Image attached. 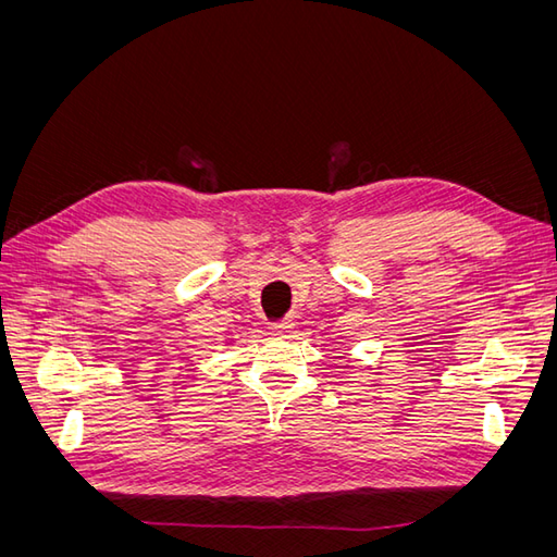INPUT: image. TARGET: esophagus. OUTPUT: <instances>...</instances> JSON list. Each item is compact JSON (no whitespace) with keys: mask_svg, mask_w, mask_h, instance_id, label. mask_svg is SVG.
<instances>
[{"mask_svg":"<svg viewBox=\"0 0 557 557\" xmlns=\"http://www.w3.org/2000/svg\"><path fill=\"white\" fill-rule=\"evenodd\" d=\"M293 323H288V320H283V323H274L272 325V330H274V334H278V336H288L290 332H293Z\"/></svg>","mask_w":557,"mask_h":557,"instance_id":"esophagus-1","label":"esophagus"}]
</instances>
